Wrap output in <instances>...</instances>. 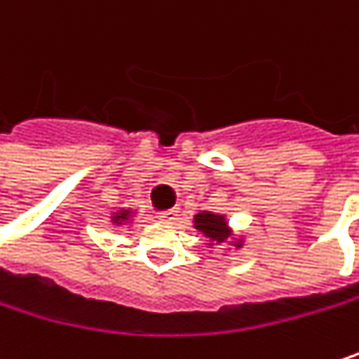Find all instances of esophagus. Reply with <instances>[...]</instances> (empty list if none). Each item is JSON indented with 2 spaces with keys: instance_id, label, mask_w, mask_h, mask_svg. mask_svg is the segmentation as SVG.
<instances>
[{
  "instance_id": "esophagus-1",
  "label": "esophagus",
  "mask_w": 359,
  "mask_h": 359,
  "mask_svg": "<svg viewBox=\"0 0 359 359\" xmlns=\"http://www.w3.org/2000/svg\"><path fill=\"white\" fill-rule=\"evenodd\" d=\"M175 215H177L175 210H162V212H158V217H160V219H164V222H172V219H175Z\"/></svg>"
}]
</instances>
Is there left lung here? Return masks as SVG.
Listing matches in <instances>:
<instances>
[{"instance_id":"8db88e82","label":"left lung","mask_w":359,"mask_h":359,"mask_svg":"<svg viewBox=\"0 0 359 359\" xmlns=\"http://www.w3.org/2000/svg\"><path fill=\"white\" fill-rule=\"evenodd\" d=\"M195 228L199 232H203L212 243H226V238L230 236V228L224 215L212 212H201L195 215ZM234 246H243V243H236Z\"/></svg>"}]
</instances>
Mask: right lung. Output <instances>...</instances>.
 <instances>
[{"label":"right lung","instance_id":"right-lung-1","mask_svg":"<svg viewBox=\"0 0 359 359\" xmlns=\"http://www.w3.org/2000/svg\"><path fill=\"white\" fill-rule=\"evenodd\" d=\"M131 210H121V212H116L113 215V222L114 224H127L129 219H131Z\"/></svg>","mask_w":359,"mask_h":359}]
</instances>
